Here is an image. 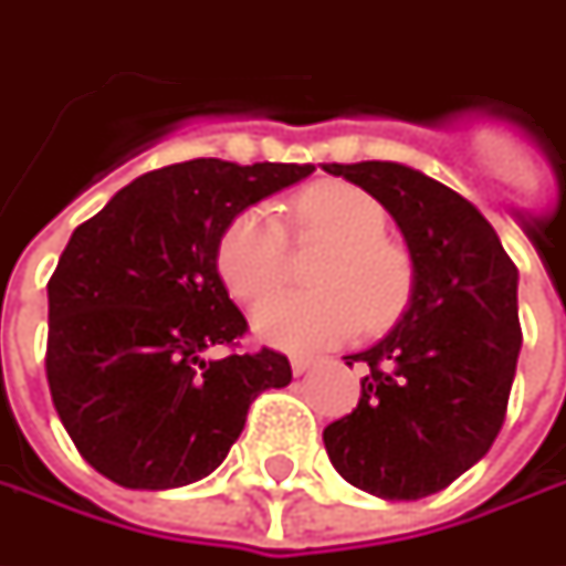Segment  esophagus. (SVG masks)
Instances as JSON below:
<instances>
[{
  "label": "esophagus",
  "instance_id": "obj_1",
  "mask_svg": "<svg viewBox=\"0 0 566 566\" xmlns=\"http://www.w3.org/2000/svg\"><path fill=\"white\" fill-rule=\"evenodd\" d=\"M290 365H293V375H305V371L315 365V359H312V356H293V359H290Z\"/></svg>",
  "mask_w": 566,
  "mask_h": 566
}]
</instances>
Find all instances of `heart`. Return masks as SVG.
I'll return each instance as SVG.
<instances>
[{
    "instance_id": "heart-1",
    "label": "heart",
    "mask_w": 566,
    "mask_h": 566,
    "mask_svg": "<svg viewBox=\"0 0 566 566\" xmlns=\"http://www.w3.org/2000/svg\"><path fill=\"white\" fill-rule=\"evenodd\" d=\"M298 239H324L308 283L312 293H283L254 312V331L283 349H321L390 327L412 295V261L384 235L387 213L378 198L353 182H315L293 198ZM217 268L239 302H258L286 271V229L271 207H245L229 220L217 245Z\"/></svg>"
}]
</instances>
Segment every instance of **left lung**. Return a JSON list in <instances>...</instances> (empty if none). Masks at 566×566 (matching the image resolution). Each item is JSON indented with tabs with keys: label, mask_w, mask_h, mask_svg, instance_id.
I'll return each instance as SVG.
<instances>
[{
	"label": "left lung",
	"mask_w": 566,
	"mask_h": 566,
	"mask_svg": "<svg viewBox=\"0 0 566 566\" xmlns=\"http://www.w3.org/2000/svg\"><path fill=\"white\" fill-rule=\"evenodd\" d=\"M378 198L412 258V298L365 361L359 406L324 428L339 475L384 501L447 489L494 444L523 346L516 264L453 188L402 164H327Z\"/></svg>",
	"instance_id": "obj_1"
}]
</instances>
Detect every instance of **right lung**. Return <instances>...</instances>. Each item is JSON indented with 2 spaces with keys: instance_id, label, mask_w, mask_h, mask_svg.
I'll return each instance as SVG.
<instances>
[{
  "instance_id": "add662e5",
  "label": "right lung",
  "mask_w": 566,
  "mask_h": 566,
  "mask_svg": "<svg viewBox=\"0 0 566 566\" xmlns=\"http://www.w3.org/2000/svg\"><path fill=\"white\" fill-rule=\"evenodd\" d=\"M315 166L188 160L144 172L72 232L50 276L46 380L77 453L122 489L191 485L227 460L283 353H235L249 321L217 273L235 213ZM210 345L233 353L210 360Z\"/></svg>"
}]
</instances>
